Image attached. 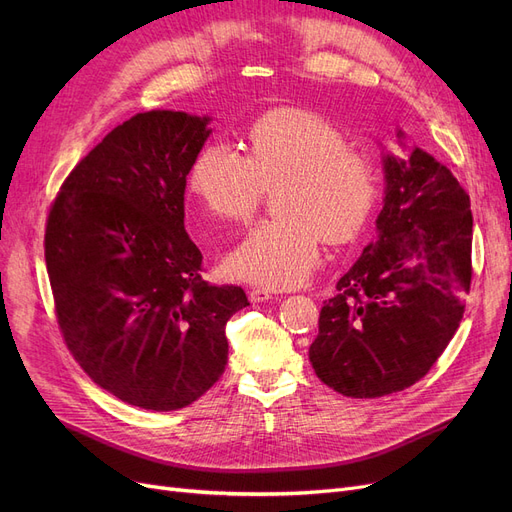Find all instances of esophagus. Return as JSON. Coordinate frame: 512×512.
<instances>
[{
	"label": "esophagus",
	"instance_id": "obj_1",
	"mask_svg": "<svg viewBox=\"0 0 512 512\" xmlns=\"http://www.w3.org/2000/svg\"><path fill=\"white\" fill-rule=\"evenodd\" d=\"M274 294L270 290H263V288H253L249 292V301L251 303H265V301H272Z\"/></svg>",
	"mask_w": 512,
	"mask_h": 512
}]
</instances>
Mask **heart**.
Masks as SVG:
<instances>
[{"label": "heart", "instance_id": "b5f03b06", "mask_svg": "<svg viewBox=\"0 0 512 512\" xmlns=\"http://www.w3.org/2000/svg\"><path fill=\"white\" fill-rule=\"evenodd\" d=\"M249 155L209 143L195 157L188 186L213 218L247 222L263 191H274L272 222L249 230L228 253L232 278L263 288L303 284L328 245L355 240L378 207L380 168L367 153L348 149L344 134L313 112L278 110L249 132Z\"/></svg>", "mask_w": 512, "mask_h": 512}]
</instances>
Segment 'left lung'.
Wrapping results in <instances>:
<instances>
[{"instance_id":"left-lung-1","label":"left lung","mask_w":512,"mask_h":512,"mask_svg":"<svg viewBox=\"0 0 512 512\" xmlns=\"http://www.w3.org/2000/svg\"><path fill=\"white\" fill-rule=\"evenodd\" d=\"M384 174L378 238L338 280L309 346L317 378L353 398L400 392L432 369L461 324L473 274L471 203L452 172L415 147L386 155Z\"/></svg>"}]
</instances>
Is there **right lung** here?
Here are the masks:
<instances>
[{"label":"right lung","instance_id":"add662e5","mask_svg":"<svg viewBox=\"0 0 512 512\" xmlns=\"http://www.w3.org/2000/svg\"><path fill=\"white\" fill-rule=\"evenodd\" d=\"M209 118L132 116L78 161L49 207L45 263L58 326L89 378L149 411L191 405L220 380L240 286L201 278L184 188Z\"/></svg>","mask_w":512,"mask_h":512}]
</instances>
